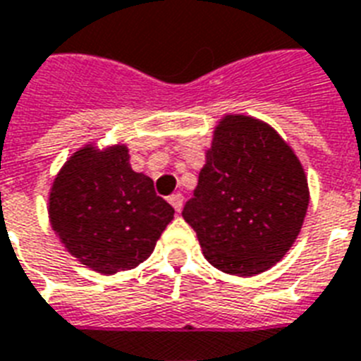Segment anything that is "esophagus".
I'll list each match as a JSON object with an SVG mask.
<instances>
[{
  "label": "esophagus",
  "instance_id": "34e87169",
  "mask_svg": "<svg viewBox=\"0 0 361 361\" xmlns=\"http://www.w3.org/2000/svg\"><path fill=\"white\" fill-rule=\"evenodd\" d=\"M169 203H171L173 205V209H175V211H180V209H183V203H184V200H183V195L180 194H173V195H169Z\"/></svg>",
  "mask_w": 361,
  "mask_h": 361
}]
</instances>
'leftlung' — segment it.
Listing matches in <instances>:
<instances>
[{"instance_id":"8db88e82","label":"left lung","mask_w":361,"mask_h":361,"mask_svg":"<svg viewBox=\"0 0 361 361\" xmlns=\"http://www.w3.org/2000/svg\"><path fill=\"white\" fill-rule=\"evenodd\" d=\"M307 205L305 173L281 135L259 120L226 116L183 216L216 269L250 276L294 245Z\"/></svg>"}]
</instances>
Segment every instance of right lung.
<instances>
[{"instance_id": "right-lung-1", "label": "right lung", "mask_w": 361, "mask_h": 361, "mask_svg": "<svg viewBox=\"0 0 361 361\" xmlns=\"http://www.w3.org/2000/svg\"><path fill=\"white\" fill-rule=\"evenodd\" d=\"M49 214L75 258L113 275L149 258L175 209L156 194L152 178L131 169L126 147H86L56 177Z\"/></svg>"}]
</instances>
